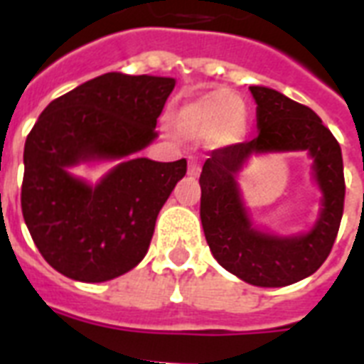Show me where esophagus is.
Masks as SVG:
<instances>
[{
    "instance_id": "obj_1",
    "label": "esophagus",
    "mask_w": 364,
    "mask_h": 364,
    "mask_svg": "<svg viewBox=\"0 0 364 364\" xmlns=\"http://www.w3.org/2000/svg\"><path fill=\"white\" fill-rule=\"evenodd\" d=\"M200 173V164L196 160H188V176L196 177Z\"/></svg>"
}]
</instances>
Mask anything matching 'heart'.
<instances>
[{
	"mask_svg": "<svg viewBox=\"0 0 364 364\" xmlns=\"http://www.w3.org/2000/svg\"><path fill=\"white\" fill-rule=\"evenodd\" d=\"M171 124L183 137H204L211 149H227L242 143L247 136L249 111L240 96L217 90L183 104Z\"/></svg>",
	"mask_w": 364,
	"mask_h": 364,
	"instance_id": "heart-1",
	"label": "heart"
}]
</instances>
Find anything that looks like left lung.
<instances>
[{
	"label": "left lung",
	"mask_w": 364,
	"mask_h": 364,
	"mask_svg": "<svg viewBox=\"0 0 364 364\" xmlns=\"http://www.w3.org/2000/svg\"><path fill=\"white\" fill-rule=\"evenodd\" d=\"M257 102L259 134L215 149L200 173V219L217 262L257 287H285L311 276L327 260L344 213V162L338 141L306 105L274 88L249 87ZM308 150L322 191L320 219L310 233L276 237L252 227L235 177L253 154Z\"/></svg>",
	"instance_id": "obj_1"
}]
</instances>
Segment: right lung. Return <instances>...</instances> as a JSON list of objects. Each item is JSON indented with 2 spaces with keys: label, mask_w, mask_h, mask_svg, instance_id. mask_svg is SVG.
I'll list each match as a JSON object with an SVG mask.
<instances>
[{
  "label": "right lung",
  "mask_w": 364,
  "mask_h": 364,
  "mask_svg": "<svg viewBox=\"0 0 364 364\" xmlns=\"http://www.w3.org/2000/svg\"><path fill=\"white\" fill-rule=\"evenodd\" d=\"M176 87L171 77L105 73L45 107L24 145L22 215L54 270L102 283L143 260L159 211L187 160L154 162L136 153L153 141ZM92 159L119 164L90 186L69 168Z\"/></svg>",
  "instance_id": "1"
}]
</instances>
